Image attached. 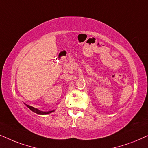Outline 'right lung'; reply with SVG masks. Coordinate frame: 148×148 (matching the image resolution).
<instances>
[{"label": "right lung", "mask_w": 148, "mask_h": 148, "mask_svg": "<svg viewBox=\"0 0 148 148\" xmlns=\"http://www.w3.org/2000/svg\"><path fill=\"white\" fill-rule=\"evenodd\" d=\"M25 105H26L27 107L29 108V109H30L32 111L34 112V113L38 114H48L51 113V112H54V110H53V111H49V112H41V111H40V110H38V109H36V108H35L34 107H32V106L27 105V104H25Z\"/></svg>", "instance_id": "right-lung-1"}]
</instances>
